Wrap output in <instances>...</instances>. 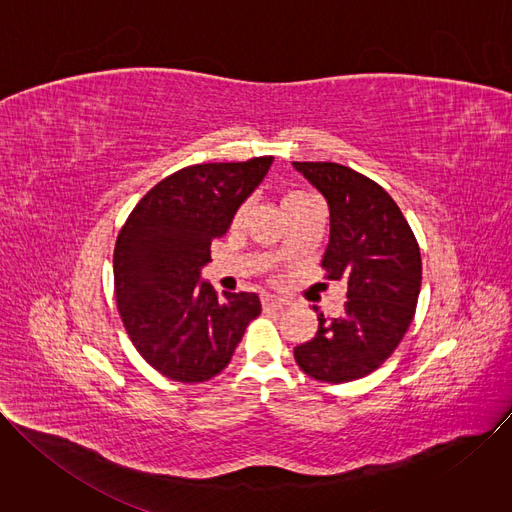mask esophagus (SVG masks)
Listing matches in <instances>:
<instances>
[{
	"label": "esophagus",
	"instance_id": "1",
	"mask_svg": "<svg viewBox=\"0 0 512 512\" xmlns=\"http://www.w3.org/2000/svg\"><path fill=\"white\" fill-rule=\"evenodd\" d=\"M261 304H263L265 310H279V308L287 306V300L281 298V296L269 294V291H263V294H261Z\"/></svg>",
	"mask_w": 512,
	"mask_h": 512
}]
</instances>
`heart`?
I'll return each mask as SVG.
<instances>
[{"label":"heart","instance_id":"b5f03b06","mask_svg":"<svg viewBox=\"0 0 512 512\" xmlns=\"http://www.w3.org/2000/svg\"><path fill=\"white\" fill-rule=\"evenodd\" d=\"M312 198H314V196L308 194V192H304V190H289V192L283 194L281 206H283V210L287 212V210H291L294 206H298V204H302V202H306V200H312Z\"/></svg>","mask_w":512,"mask_h":512}]
</instances>
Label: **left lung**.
Wrapping results in <instances>:
<instances>
[{
    "instance_id": "obj_1",
    "label": "left lung",
    "mask_w": 512,
    "mask_h": 512,
    "mask_svg": "<svg viewBox=\"0 0 512 512\" xmlns=\"http://www.w3.org/2000/svg\"><path fill=\"white\" fill-rule=\"evenodd\" d=\"M324 196L328 279L346 283L338 318L318 308V332L294 348L300 369L326 383L377 371L403 340L419 298L421 255L401 208L371 178L334 162H291Z\"/></svg>"
}]
</instances>
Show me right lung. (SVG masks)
<instances>
[{
  "label": "right lung",
  "instance_id": "add662e5",
  "mask_svg": "<svg viewBox=\"0 0 512 512\" xmlns=\"http://www.w3.org/2000/svg\"><path fill=\"white\" fill-rule=\"evenodd\" d=\"M273 156L196 164L158 182L131 210L113 253L123 326L148 364L168 379L202 383L221 373L245 328L261 314L257 294L218 298L200 281L210 241L263 182Z\"/></svg>",
  "mask_w": 512,
  "mask_h": 512
}]
</instances>
